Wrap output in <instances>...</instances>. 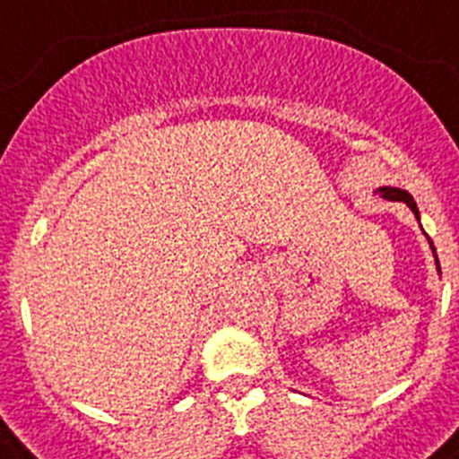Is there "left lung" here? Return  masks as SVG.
Listing matches in <instances>:
<instances>
[{"label":"left lung","instance_id":"1","mask_svg":"<svg viewBox=\"0 0 459 459\" xmlns=\"http://www.w3.org/2000/svg\"><path fill=\"white\" fill-rule=\"evenodd\" d=\"M374 194L381 198H385V201H395V203H404L409 210H411L413 214H416V219L420 221V212H418V207H416V201H413V196L409 194L406 189H400V186H378V189H374ZM429 247H432V254H434V263H437V273L441 274V268H439V258H437V252H434V245L432 240L428 238Z\"/></svg>","mask_w":459,"mask_h":459}]
</instances>
